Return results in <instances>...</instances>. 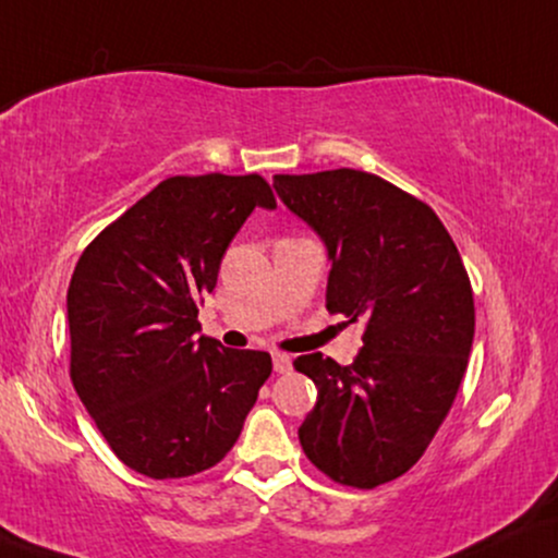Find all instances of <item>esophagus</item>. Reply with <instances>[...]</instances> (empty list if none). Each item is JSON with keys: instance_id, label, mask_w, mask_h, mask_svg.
<instances>
[{"instance_id": "esophagus-1", "label": "esophagus", "mask_w": 558, "mask_h": 558, "mask_svg": "<svg viewBox=\"0 0 558 558\" xmlns=\"http://www.w3.org/2000/svg\"><path fill=\"white\" fill-rule=\"evenodd\" d=\"M272 368L275 373H288L291 371V357L283 355V352H272Z\"/></svg>"}]
</instances>
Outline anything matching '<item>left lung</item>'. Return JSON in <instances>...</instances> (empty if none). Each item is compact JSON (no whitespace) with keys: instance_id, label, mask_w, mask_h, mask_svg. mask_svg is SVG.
<instances>
[{"instance_id":"left-lung-1","label":"left lung","mask_w":558,"mask_h":558,"mask_svg":"<svg viewBox=\"0 0 558 558\" xmlns=\"http://www.w3.org/2000/svg\"><path fill=\"white\" fill-rule=\"evenodd\" d=\"M272 185L327 244L329 312L365 322L350 365L293 361L316 384L301 448L331 482L373 489L420 461L453 407L474 342L469 272L435 210L378 174L342 167Z\"/></svg>"}]
</instances>
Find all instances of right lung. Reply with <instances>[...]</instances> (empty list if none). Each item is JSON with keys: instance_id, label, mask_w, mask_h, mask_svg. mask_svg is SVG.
<instances>
[{"instance_id": "obj_1", "label": "right lung", "mask_w": 558, "mask_h": 558, "mask_svg": "<svg viewBox=\"0 0 558 558\" xmlns=\"http://www.w3.org/2000/svg\"><path fill=\"white\" fill-rule=\"evenodd\" d=\"M257 206L259 174L167 178L92 239L66 293L72 384L108 446L149 478L216 466L234 448L272 361L197 337L231 239Z\"/></svg>"}]
</instances>
